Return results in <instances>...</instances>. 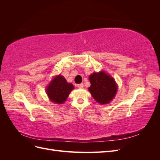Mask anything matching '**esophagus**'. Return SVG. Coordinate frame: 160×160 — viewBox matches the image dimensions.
I'll return each mask as SVG.
<instances>
[{
	"label": "esophagus",
	"mask_w": 160,
	"mask_h": 160,
	"mask_svg": "<svg viewBox=\"0 0 160 160\" xmlns=\"http://www.w3.org/2000/svg\"><path fill=\"white\" fill-rule=\"evenodd\" d=\"M83 83H80V84H78V85H77V87H78V88H80V89H82V88H83Z\"/></svg>",
	"instance_id": "esophagus-1"
}]
</instances>
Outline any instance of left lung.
Masks as SVG:
<instances>
[{"instance_id": "1", "label": "left lung", "mask_w": 160, "mask_h": 160, "mask_svg": "<svg viewBox=\"0 0 160 160\" xmlns=\"http://www.w3.org/2000/svg\"><path fill=\"white\" fill-rule=\"evenodd\" d=\"M91 86L88 88L92 97L100 104L110 103L118 91V85L110 75L105 71L90 75Z\"/></svg>"}]
</instances>
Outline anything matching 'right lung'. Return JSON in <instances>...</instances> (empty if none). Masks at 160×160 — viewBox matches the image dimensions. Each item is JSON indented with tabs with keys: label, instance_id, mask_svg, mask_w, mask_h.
<instances>
[{
	"label": "right lung",
	"instance_id": "1",
	"mask_svg": "<svg viewBox=\"0 0 160 160\" xmlns=\"http://www.w3.org/2000/svg\"><path fill=\"white\" fill-rule=\"evenodd\" d=\"M73 89V85L67 83L63 76L59 75L55 76L50 82L47 87L46 92L52 102L56 104H62L66 101Z\"/></svg>",
	"mask_w": 160,
	"mask_h": 160
}]
</instances>
